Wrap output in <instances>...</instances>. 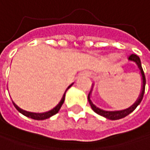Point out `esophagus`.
I'll use <instances>...</instances> for the list:
<instances>
[{"label":"esophagus","instance_id":"1","mask_svg":"<svg viewBox=\"0 0 150 150\" xmlns=\"http://www.w3.org/2000/svg\"><path fill=\"white\" fill-rule=\"evenodd\" d=\"M84 74H85V75H86V76H89V72H87V71H86V72H85Z\"/></svg>","mask_w":150,"mask_h":150}]
</instances>
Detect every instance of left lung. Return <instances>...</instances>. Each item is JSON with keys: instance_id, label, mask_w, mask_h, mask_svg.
<instances>
[{"instance_id": "obj_1", "label": "left lung", "mask_w": 150, "mask_h": 150, "mask_svg": "<svg viewBox=\"0 0 150 150\" xmlns=\"http://www.w3.org/2000/svg\"><path fill=\"white\" fill-rule=\"evenodd\" d=\"M129 60L132 61L134 63L136 64V65L138 66L139 70L141 71V74H142V92H141V95L139 96V98L137 99V101L134 103V105H132L130 108L126 109V110H116V111H108V110H103L98 107H96L95 104L93 103L91 98H90V96H91V92L88 93V96H87V99H88V102H89V104L92 108V110L95 111L96 113H97L98 115H101L108 119H110V120H117V119H120V118H123L125 117H126L127 115H129L130 113H132L136 108L137 106L141 103L142 98H143V96H144V92H145V85H146V78H145V74H144V71H143V69L142 67V63H141V59L138 55H136L135 54H132L129 55Z\"/></svg>"}]
</instances>
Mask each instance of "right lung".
<instances>
[{"mask_svg": "<svg viewBox=\"0 0 150 150\" xmlns=\"http://www.w3.org/2000/svg\"><path fill=\"white\" fill-rule=\"evenodd\" d=\"M71 85H72V84H71ZM71 86H70L68 88H70ZM68 88H67V89H68ZM64 98H65V93H64V96H63L61 102L58 103V105H57V107L54 108L53 110H49V111H47V112H44V113H33V112H29V111L24 110H22L21 108H19V107H18L13 101H12V103H13L15 108H16L18 111H19L20 113H22L23 115H25V117H31V118L35 119V120H44V119H47V118H48V117H50L55 115V114H57V113L59 111V110L61 109V107H62V105H63V103H64Z\"/></svg>", "mask_w": 150, "mask_h": 150, "instance_id": "1", "label": "right lung"}]
</instances>
